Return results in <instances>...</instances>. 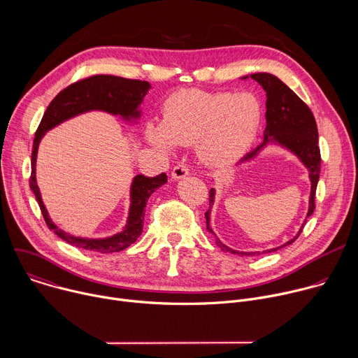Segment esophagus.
Returning <instances> with one entry per match:
<instances>
[{
	"label": "esophagus",
	"instance_id": "34e87169",
	"mask_svg": "<svg viewBox=\"0 0 358 358\" xmlns=\"http://www.w3.org/2000/svg\"><path fill=\"white\" fill-rule=\"evenodd\" d=\"M189 174V169L185 164H177L173 171H171V178L173 180H181L185 178Z\"/></svg>",
	"mask_w": 358,
	"mask_h": 358
}]
</instances>
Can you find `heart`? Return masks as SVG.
Wrapping results in <instances>:
<instances>
[{"label":"heart","mask_w":358,"mask_h":358,"mask_svg":"<svg viewBox=\"0 0 358 358\" xmlns=\"http://www.w3.org/2000/svg\"><path fill=\"white\" fill-rule=\"evenodd\" d=\"M262 106L250 93L185 89L170 94L163 120L150 122L145 137L164 152L195 143L198 159L214 169L238 162L257 138Z\"/></svg>","instance_id":"1"}]
</instances>
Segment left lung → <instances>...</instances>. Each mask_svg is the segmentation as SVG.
I'll use <instances>...</instances> for the list:
<instances>
[{"label":"left lung","instance_id":"8db88e82","mask_svg":"<svg viewBox=\"0 0 358 358\" xmlns=\"http://www.w3.org/2000/svg\"><path fill=\"white\" fill-rule=\"evenodd\" d=\"M248 78L257 80L266 92V115H265L266 127L264 131L262 144H259L257 148L248 152V155L239 162V164L245 162H250L252 159L257 157L268 144H276L290 151L292 155H294L300 160V163L308 169L312 187H310L308 215H306L299 232L286 243L264 252H239L228 248L217 238L213 228L210 227V221H211L210 213L215 201V188H211L210 210L206 213L207 229L215 236V242L222 250L231 252L234 255H239V257H245V255L246 257H255V255L275 252L280 248L290 245L299 238L306 221H308V218L315 211V195H316V188L319 182L320 163H322L320 148H319V131H317L315 116L312 110L308 108V105H306L289 86H286L279 78H276L272 73L259 72V73H252L250 76H243L241 79H248Z\"/></svg>","mask_w":358,"mask_h":358}]
</instances>
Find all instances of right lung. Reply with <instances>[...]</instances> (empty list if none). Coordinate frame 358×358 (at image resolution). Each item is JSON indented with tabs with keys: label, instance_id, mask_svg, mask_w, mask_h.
<instances>
[{
	"label": "right lung",
	"instance_id": "1",
	"mask_svg": "<svg viewBox=\"0 0 358 358\" xmlns=\"http://www.w3.org/2000/svg\"><path fill=\"white\" fill-rule=\"evenodd\" d=\"M150 87L151 85L145 80L126 79L113 75H94L72 83L71 86L59 92L43 113V117L35 133L32 145V171L29 178V187L35 194L48 228L54 231L61 239L76 248L100 253H112L123 250L134 243L143 232L144 208L147 206V201L152 192L167 182V176L162 173L157 177L136 176L133 178L130 187L129 217L126 227L120 232L108 238L75 236L58 228L54 221L50 220L43 206L41 191L36 184L35 169L39 143L48 130L54 129L65 120L92 110H100L115 116H120L126 122H136L141 116L140 105L143 103V99Z\"/></svg>",
	"mask_w": 358,
	"mask_h": 358
}]
</instances>
